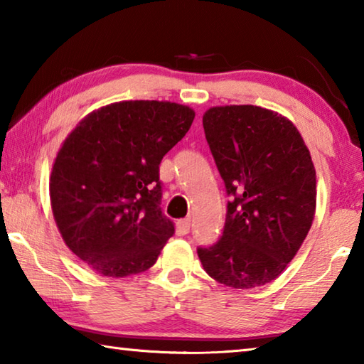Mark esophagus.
<instances>
[{
  "label": "esophagus",
  "instance_id": "34e87169",
  "mask_svg": "<svg viewBox=\"0 0 364 364\" xmlns=\"http://www.w3.org/2000/svg\"><path fill=\"white\" fill-rule=\"evenodd\" d=\"M191 228V218H183L176 223V234L178 236H184V234L189 232Z\"/></svg>",
  "mask_w": 364,
  "mask_h": 364
}]
</instances>
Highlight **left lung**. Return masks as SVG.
Wrapping results in <instances>:
<instances>
[{"mask_svg": "<svg viewBox=\"0 0 364 364\" xmlns=\"http://www.w3.org/2000/svg\"><path fill=\"white\" fill-rule=\"evenodd\" d=\"M202 123L231 200L221 237L197 255L221 284L263 286L286 269L315 218L310 151L291 120L258 106L212 107Z\"/></svg>", "mask_w": 364, "mask_h": 364, "instance_id": "obj_1", "label": "left lung"}]
</instances>
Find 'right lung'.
<instances>
[{
	"label": "right lung",
	"mask_w": 364,
	"mask_h": 364,
	"mask_svg": "<svg viewBox=\"0 0 364 364\" xmlns=\"http://www.w3.org/2000/svg\"><path fill=\"white\" fill-rule=\"evenodd\" d=\"M167 101H122L86 115L54 160L49 197L60 236L91 269L125 278L156 263L175 225L160 210L159 165L193 125Z\"/></svg>",
	"instance_id": "obj_1"
}]
</instances>
